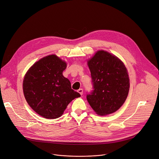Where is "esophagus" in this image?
Returning a JSON list of instances; mask_svg holds the SVG:
<instances>
[{
    "instance_id": "34e87169",
    "label": "esophagus",
    "mask_w": 159,
    "mask_h": 159,
    "mask_svg": "<svg viewBox=\"0 0 159 159\" xmlns=\"http://www.w3.org/2000/svg\"><path fill=\"white\" fill-rule=\"evenodd\" d=\"M77 92H78L80 95H82V94H83V89H79L77 90Z\"/></svg>"
}]
</instances>
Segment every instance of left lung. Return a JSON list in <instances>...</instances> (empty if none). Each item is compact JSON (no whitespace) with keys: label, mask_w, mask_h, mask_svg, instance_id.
I'll list each match as a JSON object with an SVG mask.
<instances>
[{"label":"left lung","mask_w":159,"mask_h":159,"mask_svg":"<svg viewBox=\"0 0 159 159\" xmlns=\"http://www.w3.org/2000/svg\"><path fill=\"white\" fill-rule=\"evenodd\" d=\"M94 90L87 99L99 116L118 110L125 102L129 90V79L124 63L116 56L101 50L87 60Z\"/></svg>","instance_id":"left-lung-1"}]
</instances>
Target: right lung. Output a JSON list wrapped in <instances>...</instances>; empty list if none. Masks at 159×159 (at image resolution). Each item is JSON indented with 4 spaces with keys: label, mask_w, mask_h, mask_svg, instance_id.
Here are the masks:
<instances>
[{
    "label": "right lung",
    "mask_w": 159,
    "mask_h": 159,
    "mask_svg": "<svg viewBox=\"0 0 159 159\" xmlns=\"http://www.w3.org/2000/svg\"><path fill=\"white\" fill-rule=\"evenodd\" d=\"M67 63L56 55L35 62L26 73L22 89L26 101L39 116L47 119L60 117L69 104L80 97L63 75Z\"/></svg>",
    "instance_id": "right-lung-1"
}]
</instances>
